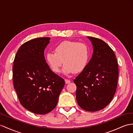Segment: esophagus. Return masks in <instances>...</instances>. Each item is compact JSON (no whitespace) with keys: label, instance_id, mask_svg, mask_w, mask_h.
<instances>
[{"label":"esophagus","instance_id":"obj_1","mask_svg":"<svg viewBox=\"0 0 133 133\" xmlns=\"http://www.w3.org/2000/svg\"><path fill=\"white\" fill-rule=\"evenodd\" d=\"M65 81L66 83H69L70 82V81L69 79H65Z\"/></svg>","mask_w":133,"mask_h":133}]
</instances>
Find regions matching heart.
I'll return each mask as SVG.
<instances>
[{"instance_id": "heart-1", "label": "heart", "mask_w": 133, "mask_h": 133, "mask_svg": "<svg viewBox=\"0 0 133 133\" xmlns=\"http://www.w3.org/2000/svg\"><path fill=\"white\" fill-rule=\"evenodd\" d=\"M55 52H48L46 56L48 64L53 72L59 73L64 63L63 72H79L85 68L90 56V50L85 43L65 41L55 47ZM63 61V62L62 61Z\"/></svg>"}]
</instances>
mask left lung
<instances>
[{
  "label": "left lung",
  "mask_w": 133,
  "mask_h": 133,
  "mask_svg": "<svg viewBox=\"0 0 133 133\" xmlns=\"http://www.w3.org/2000/svg\"><path fill=\"white\" fill-rule=\"evenodd\" d=\"M88 38L93 46L92 57L73 81L77 86L78 104L85 111L95 112L105 108L114 96L118 66L114 52L105 42Z\"/></svg>",
  "instance_id": "8db88e82"
}]
</instances>
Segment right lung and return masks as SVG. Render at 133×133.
Returning <instances> with one entry per match:
<instances>
[{"label": "right lung", "mask_w": 133, "mask_h": 133, "mask_svg": "<svg viewBox=\"0 0 133 133\" xmlns=\"http://www.w3.org/2000/svg\"><path fill=\"white\" fill-rule=\"evenodd\" d=\"M49 37L38 38L19 48L13 65V82L21 104L34 113L44 115L56 107L65 81L52 71L44 51Z\"/></svg>", "instance_id": "obj_1"}]
</instances>
